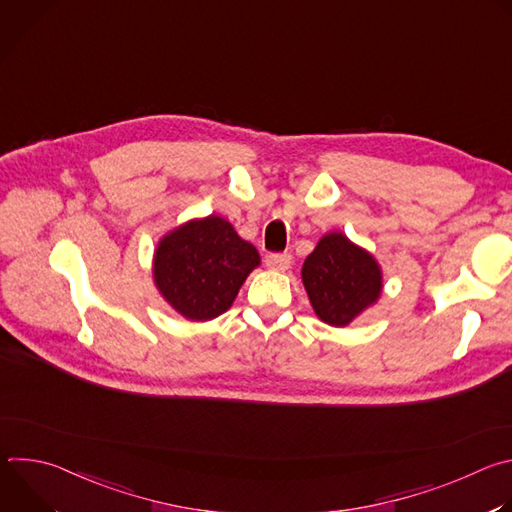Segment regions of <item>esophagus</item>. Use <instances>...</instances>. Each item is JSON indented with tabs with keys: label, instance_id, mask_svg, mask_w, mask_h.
<instances>
[{
	"label": "esophagus",
	"instance_id": "1",
	"mask_svg": "<svg viewBox=\"0 0 512 512\" xmlns=\"http://www.w3.org/2000/svg\"><path fill=\"white\" fill-rule=\"evenodd\" d=\"M265 265L273 271H285L291 265V255L289 253H271V255H267Z\"/></svg>",
	"mask_w": 512,
	"mask_h": 512
}]
</instances>
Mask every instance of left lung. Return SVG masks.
Wrapping results in <instances>:
<instances>
[{
  "label": "left lung",
  "instance_id": "obj_1",
  "mask_svg": "<svg viewBox=\"0 0 512 512\" xmlns=\"http://www.w3.org/2000/svg\"><path fill=\"white\" fill-rule=\"evenodd\" d=\"M302 281L316 316L336 328L377 304L383 273L377 259L342 233L324 235L306 257Z\"/></svg>",
  "mask_w": 512,
  "mask_h": 512
}]
</instances>
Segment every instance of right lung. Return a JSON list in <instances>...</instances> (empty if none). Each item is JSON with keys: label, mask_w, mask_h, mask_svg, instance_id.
<instances>
[{"label": "right lung", "mask_w": 512, "mask_h": 512, "mask_svg": "<svg viewBox=\"0 0 512 512\" xmlns=\"http://www.w3.org/2000/svg\"><path fill=\"white\" fill-rule=\"evenodd\" d=\"M259 263L257 249L225 218L210 214L184 223L160 241L154 281L178 314L206 322L233 306L247 275Z\"/></svg>", "instance_id": "1"}]
</instances>
